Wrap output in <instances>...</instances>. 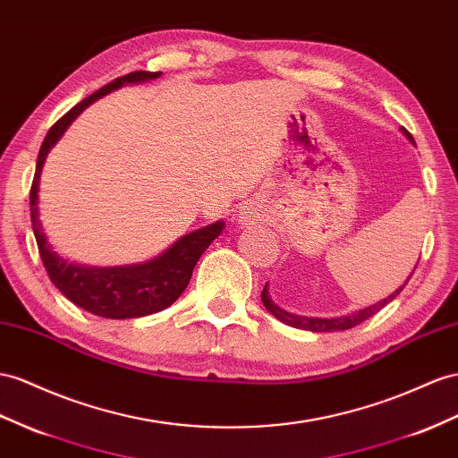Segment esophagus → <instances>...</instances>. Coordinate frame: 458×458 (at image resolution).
<instances>
[{
  "instance_id": "obj_1",
  "label": "esophagus",
  "mask_w": 458,
  "mask_h": 458,
  "mask_svg": "<svg viewBox=\"0 0 458 458\" xmlns=\"http://www.w3.org/2000/svg\"><path fill=\"white\" fill-rule=\"evenodd\" d=\"M240 218H242V222H253V213L248 208V210H243Z\"/></svg>"
}]
</instances>
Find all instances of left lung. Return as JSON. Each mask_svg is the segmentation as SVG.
<instances>
[{"label":"left lung","mask_w":458,"mask_h":458,"mask_svg":"<svg viewBox=\"0 0 458 458\" xmlns=\"http://www.w3.org/2000/svg\"><path fill=\"white\" fill-rule=\"evenodd\" d=\"M401 131L406 135V139L410 140V143H414V137L410 135L404 127L401 129ZM410 276H412V275H410ZM410 276H408V280H410ZM408 280H406V283H408ZM406 283H404L401 288H398V290H394L389 298H385V300H381V301H377V303H373V306H369V308H363V310H360V311H356V313H350V315H344V318H335V319L303 318V315H294V313H288V311H284V310H280V308L276 306V303L271 300V296H268L267 284H265V288H263V292H261V300H263V306H265L268 311H271L278 321H283V323H286V325H290V327H296V329H303V331L331 333V331H346V329H352V327H356V325L363 323L366 319H369L371 315H375L379 310H383V308L386 306V303H389L391 300H394L398 294H401L403 288L406 286Z\"/></svg>","instance_id":"left-lung-1"}]
</instances>
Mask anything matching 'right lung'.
Segmentation results:
<instances>
[{
	"mask_svg": "<svg viewBox=\"0 0 458 458\" xmlns=\"http://www.w3.org/2000/svg\"><path fill=\"white\" fill-rule=\"evenodd\" d=\"M160 75V72H133L123 77H117L106 87L92 92L90 97L81 100L77 106H73L50 127L38 152L37 172H34L30 187V220L42 263L54 286L67 300H72L79 308L98 315V318H143V315L157 313L172 306L182 296L187 284H190L193 267L197 265L199 257L205 253L210 242L218 238L222 228H225V222H215V225H208L201 230L185 233L172 248L147 263L104 268L67 263V259L57 255L52 250L48 240H46V233L38 218V185L44 160L48 157L50 148L60 140V137L72 125L75 117L87 106H90L92 102L125 83H143V81L157 79Z\"/></svg>",
	"mask_w": 458,
	"mask_h": 458,
	"instance_id": "add662e5",
	"label": "right lung"
}]
</instances>
